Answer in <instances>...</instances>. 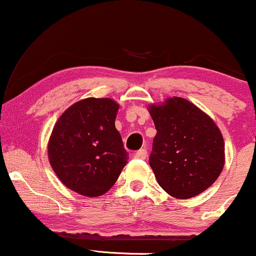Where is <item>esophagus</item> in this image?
<instances>
[{"label": "esophagus", "instance_id": "obj_1", "mask_svg": "<svg viewBox=\"0 0 256 256\" xmlns=\"http://www.w3.org/2000/svg\"><path fill=\"white\" fill-rule=\"evenodd\" d=\"M146 155H148V152H146V149H140V150H137L134 152V158H142V160H144L146 158Z\"/></svg>", "mask_w": 256, "mask_h": 256}]
</instances>
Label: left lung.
<instances>
[{"instance_id":"1","label":"left lung","mask_w":256,"mask_h":256,"mask_svg":"<svg viewBox=\"0 0 256 256\" xmlns=\"http://www.w3.org/2000/svg\"><path fill=\"white\" fill-rule=\"evenodd\" d=\"M156 136L149 165L158 183L176 198L204 192L222 173L224 140L218 126L188 100L168 98L149 107Z\"/></svg>"}]
</instances>
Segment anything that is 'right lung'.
Instances as JSON below:
<instances>
[{"instance_id":"obj_1","label":"right lung","mask_w":256,"mask_h":256,"mask_svg":"<svg viewBox=\"0 0 256 256\" xmlns=\"http://www.w3.org/2000/svg\"><path fill=\"white\" fill-rule=\"evenodd\" d=\"M119 104L110 98H85L72 104L52 128L50 165L68 189L96 198L113 186L128 162L116 128Z\"/></svg>"}]
</instances>
